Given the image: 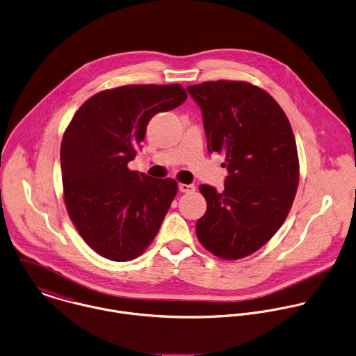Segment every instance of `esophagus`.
<instances>
[{
	"label": "esophagus",
	"mask_w": 356,
	"mask_h": 356,
	"mask_svg": "<svg viewBox=\"0 0 356 356\" xmlns=\"http://www.w3.org/2000/svg\"><path fill=\"white\" fill-rule=\"evenodd\" d=\"M179 190L181 191V193H193V191H195V186L194 184H179Z\"/></svg>",
	"instance_id": "1"
}]
</instances>
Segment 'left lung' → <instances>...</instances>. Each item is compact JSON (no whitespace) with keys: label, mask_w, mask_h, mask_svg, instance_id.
<instances>
[{"label":"left lung","mask_w":356,"mask_h":356,"mask_svg":"<svg viewBox=\"0 0 356 356\" xmlns=\"http://www.w3.org/2000/svg\"><path fill=\"white\" fill-rule=\"evenodd\" d=\"M200 105L208 151L225 154V190L201 184L207 212L200 243L234 261L264 247L284 223L300 181L296 137L276 99L247 81L218 80L187 87Z\"/></svg>","instance_id":"1"}]
</instances>
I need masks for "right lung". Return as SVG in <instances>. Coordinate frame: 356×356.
I'll return each instance as SVG.
<instances>
[{
	"instance_id": "right-lung-1",
	"label": "right lung",
	"mask_w": 356,
	"mask_h": 356,
	"mask_svg": "<svg viewBox=\"0 0 356 356\" xmlns=\"http://www.w3.org/2000/svg\"><path fill=\"white\" fill-rule=\"evenodd\" d=\"M180 84L104 90L74 113L60 144L63 201L81 238L101 257L127 262L155 238L173 198V179L130 170L147 124L181 105Z\"/></svg>"
}]
</instances>
